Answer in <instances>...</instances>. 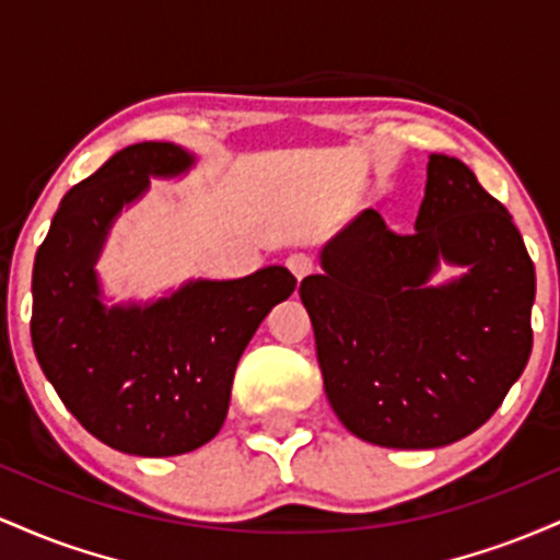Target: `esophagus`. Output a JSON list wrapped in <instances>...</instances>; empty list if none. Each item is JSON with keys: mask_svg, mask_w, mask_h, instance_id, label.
Wrapping results in <instances>:
<instances>
[{"mask_svg": "<svg viewBox=\"0 0 560 560\" xmlns=\"http://www.w3.org/2000/svg\"><path fill=\"white\" fill-rule=\"evenodd\" d=\"M287 268H289V273L294 276V279L302 281V279H307V276H311L313 271H316V262H313V258H307V255L294 253V255H289V258H287Z\"/></svg>", "mask_w": 560, "mask_h": 560, "instance_id": "obj_1", "label": "esophagus"}]
</instances>
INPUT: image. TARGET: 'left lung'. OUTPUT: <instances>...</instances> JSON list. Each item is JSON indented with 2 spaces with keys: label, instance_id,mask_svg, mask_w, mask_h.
<instances>
[{
  "label": "left lung",
  "instance_id": "1",
  "mask_svg": "<svg viewBox=\"0 0 560 560\" xmlns=\"http://www.w3.org/2000/svg\"><path fill=\"white\" fill-rule=\"evenodd\" d=\"M440 259L467 273L432 288ZM300 300L337 419L374 445L429 450L477 432L522 376L535 262L474 171L432 155L413 234L363 210L324 244Z\"/></svg>",
  "mask_w": 560,
  "mask_h": 560
}]
</instances>
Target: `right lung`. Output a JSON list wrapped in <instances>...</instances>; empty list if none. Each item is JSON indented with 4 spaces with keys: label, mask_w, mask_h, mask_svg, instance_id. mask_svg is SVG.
Returning <instances> with one entry per match:
<instances>
[{
    "label": "right lung",
    "mask_w": 560,
    "mask_h": 560,
    "mask_svg": "<svg viewBox=\"0 0 560 560\" xmlns=\"http://www.w3.org/2000/svg\"><path fill=\"white\" fill-rule=\"evenodd\" d=\"M195 158L141 141L62 197L34 262L31 339L44 376L96 440L144 458L182 455L221 432L244 347L298 281L268 266L231 281H189L147 305L100 300L94 262L124 205L150 176L173 178Z\"/></svg>",
    "instance_id": "add662e5"
}]
</instances>
